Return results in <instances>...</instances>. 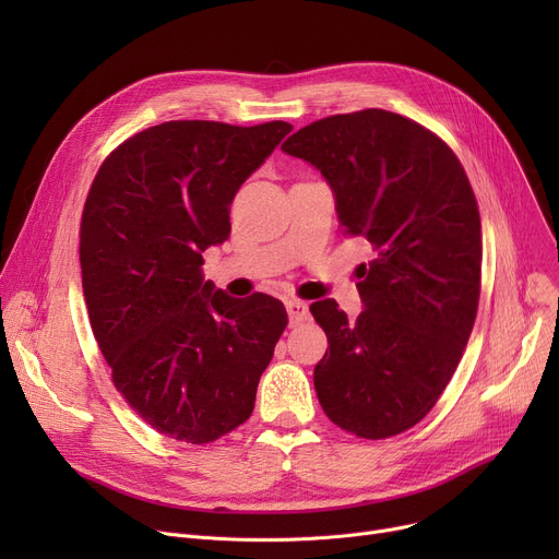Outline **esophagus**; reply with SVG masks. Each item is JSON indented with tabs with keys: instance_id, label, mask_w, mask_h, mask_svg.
I'll use <instances>...</instances> for the list:
<instances>
[{
	"instance_id": "esophagus-1",
	"label": "esophagus",
	"mask_w": 559,
	"mask_h": 559,
	"mask_svg": "<svg viewBox=\"0 0 559 559\" xmlns=\"http://www.w3.org/2000/svg\"><path fill=\"white\" fill-rule=\"evenodd\" d=\"M285 308H287V314H289V324H299V321H304L308 317V304L306 301L289 299V301H285Z\"/></svg>"
}]
</instances>
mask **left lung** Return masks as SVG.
<instances>
[{"label": "left lung", "instance_id": "obj_1", "mask_svg": "<svg viewBox=\"0 0 559 559\" xmlns=\"http://www.w3.org/2000/svg\"><path fill=\"white\" fill-rule=\"evenodd\" d=\"M281 150L321 171L344 235L373 249L356 321L333 299L310 306L329 337L319 403L346 432L399 435L447 390L474 329L483 233L472 183L444 140L380 108L324 117Z\"/></svg>", "mask_w": 559, "mask_h": 559}]
</instances>
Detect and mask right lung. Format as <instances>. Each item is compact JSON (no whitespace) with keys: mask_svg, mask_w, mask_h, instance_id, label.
<instances>
[{"mask_svg":"<svg viewBox=\"0 0 559 559\" xmlns=\"http://www.w3.org/2000/svg\"><path fill=\"white\" fill-rule=\"evenodd\" d=\"M292 131L174 120L102 163L81 217V278L112 383L142 421L188 444L245 424L287 326L270 295L233 299L203 278L230 233L235 192Z\"/></svg>","mask_w":559,"mask_h":559,"instance_id":"add662e5","label":"right lung"}]
</instances>
